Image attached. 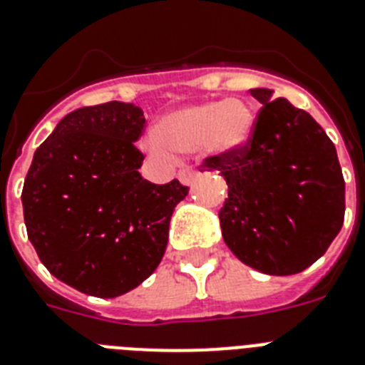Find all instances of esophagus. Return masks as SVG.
<instances>
[{
    "label": "esophagus",
    "instance_id": "1",
    "mask_svg": "<svg viewBox=\"0 0 365 365\" xmlns=\"http://www.w3.org/2000/svg\"><path fill=\"white\" fill-rule=\"evenodd\" d=\"M195 178H197V173L191 170V168H182L180 173H178V180L183 183V185H191L195 182Z\"/></svg>",
    "mask_w": 365,
    "mask_h": 365
}]
</instances>
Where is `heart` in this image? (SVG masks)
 Returning <instances> with one entry per match:
<instances>
[{
  "mask_svg": "<svg viewBox=\"0 0 365 365\" xmlns=\"http://www.w3.org/2000/svg\"><path fill=\"white\" fill-rule=\"evenodd\" d=\"M254 133V115L241 100H219L187 106L165 115L158 124V135L150 139V150L163 155L192 154L228 158L249 145Z\"/></svg>",
  "mask_w": 365,
  "mask_h": 365,
  "instance_id": "1",
  "label": "heart"
}]
</instances>
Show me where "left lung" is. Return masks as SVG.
<instances>
[{"label":"left lung","mask_w":365,"mask_h":365,"mask_svg":"<svg viewBox=\"0 0 365 365\" xmlns=\"http://www.w3.org/2000/svg\"><path fill=\"white\" fill-rule=\"evenodd\" d=\"M262 111L241 152L207 158L228 183L222 240L237 259L265 274L310 267L344 226L345 182L332 140L317 122L271 88H250Z\"/></svg>","instance_id":"obj_1"}]
</instances>
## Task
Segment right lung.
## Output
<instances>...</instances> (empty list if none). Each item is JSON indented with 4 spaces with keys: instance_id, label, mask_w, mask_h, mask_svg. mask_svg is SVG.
I'll list each match as a JSON object with an SVG mask.
<instances>
[{
    "instance_id": "obj_1",
    "label": "right lung",
    "mask_w": 365,
    "mask_h": 365,
    "mask_svg": "<svg viewBox=\"0 0 365 365\" xmlns=\"http://www.w3.org/2000/svg\"><path fill=\"white\" fill-rule=\"evenodd\" d=\"M135 103L79 107L36 148L24 182L27 237L46 269L85 295H124L158 269L189 189L140 176Z\"/></svg>"
}]
</instances>
